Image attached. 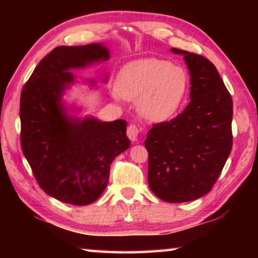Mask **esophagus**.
<instances>
[{
  "instance_id": "1",
  "label": "esophagus",
  "mask_w": 258,
  "mask_h": 258,
  "mask_svg": "<svg viewBox=\"0 0 258 258\" xmlns=\"http://www.w3.org/2000/svg\"><path fill=\"white\" fill-rule=\"evenodd\" d=\"M126 134H127L128 139L131 141L137 142L139 140V134H140V130L138 128V126L135 124H131L128 125L127 131H126Z\"/></svg>"
}]
</instances>
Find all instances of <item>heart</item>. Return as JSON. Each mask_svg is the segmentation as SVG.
Listing matches in <instances>:
<instances>
[{"label": "heart", "mask_w": 258, "mask_h": 258, "mask_svg": "<svg viewBox=\"0 0 258 258\" xmlns=\"http://www.w3.org/2000/svg\"><path fill=\"white\" fill-rule=\"evenodd\" d=\"M187 84L189 75L181 64L145 58L124 64L117 76V89L112 95L117 100H138V110L143 118L163 121L176 112Z\"/></svg>", "instance_id": "obj_1"}]
</instances>
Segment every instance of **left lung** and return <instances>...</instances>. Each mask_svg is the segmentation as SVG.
I'll return each mask as SVG.
<instances>
[{"label": "left lung", "mask_w": 258, "mask_h": 258, "mask_svg": "<svg viewBox=\"0 0 258 258\" xmlns=\"http://www.w3.org/2000/svg\"><path fill=\"white\" fill-rule=\"evenodd\" d=\"M190 72V102L168 121L155 124L145 146L148 182L167 203H185L212 190L232 149L233 103L216 67L205 56L184 50Z\"/></svg>", "instance_id": "1"}]
</instances>
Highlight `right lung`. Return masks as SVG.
Instances as JSON below:
<instances>
[{
    "instance_id": "add662e5",
    "label": "right lung",
    "mask_w": 258,
    "mask_h": 258,
    "mask_svg": "<svg viewBox=\"0 0 258 258\" xmlns=\"http://www.w3.org/2000/svg\"><path fill=\"white\" fill-rule=\"evenodd\" d=\"M108 59L101 43L58 46L40 61L21 91L23 152L42 190L62 203L95 202L108 184L112 160L131 145L124 119H81L69 116L61 102L75 81L71 69Z\"/></svg>"
}]
</instances>
